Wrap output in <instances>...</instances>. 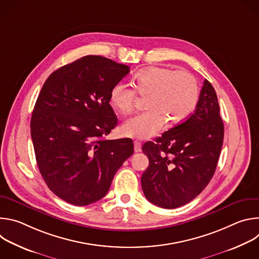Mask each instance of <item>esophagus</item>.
Listing matches in <instances>:
<instances>
[{
  "label": "esophagus",
  "instance_id": "obj_1",
  "mask_svg": "<svg viewBox=\"0 0 259 259\" xmlns=\"http://www.w3.org/2000/svg\"><path fill=\"white\" fill-rule=\"evenodd\" d=\"M134 152L135 153L141 152V144L138 141H134Z\"/></svg>",
  "mask_w": 259,
  "mask_h": 259
}]
</instances>
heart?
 <instances>
[{
    "instance_id": "obj_1",
    "label": "heart",
    "mask_w": 259,
    "mask_h": 259,
    "mask_svg": "<svg viewBox=\"0 0 259 259\" xmlns=\"http://www.w3.org/2000/svg\"><path fill=\"white\" fill-rule=\"evenodd\" d=\"M133 81L141 96H149L146 108L150 110L128 119L123 124L122 132L126 136L150 139L165 128L166 119L172 125L179 124L187 120L196 108L199 86L189 71L149 66L139 70ZM136 91L119 82L110 90V102L120 114L128 115L134 109Z\"/></svg>"
}]
</instances>
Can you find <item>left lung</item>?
<instances>
[{
	"label": "left lung",
	"mask_w": 259,
	"mask_h": 259,
	"mask_svg": "<svg viewBox=\"0 0 259 259\" xmlns=\"http://www.w3.org/2000/svg\"><path fill=\"white\" fill-rule=\"evenodd\" d=\"M224 133L217 95L205 80L195 113L155 142L143 144L142 152L150 161L141 176L145 198L165 209L194 200L215 172Z\"/></svg>",
	"instance_id": "1"
}]
</instances>
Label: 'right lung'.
Here are the masks:
<instances>
[{
    "instance_id": "obj_1",
    "label": "right lung",
    "mask_w": 259,
    "mask_h": 259,
    "mask_svg": "<svg viewBox=\"0 0 259 259\" xmlns=\"http://www.w3.org/2000/svg\"><path fill=\"white\" fill-rule=\"evenodd\" d=\"M129 71L88 55L53 71L41 89L30 120L35 160L50 191L69 204L102 199L133 155L132 139L104 138L118 124L110 90Z\"/></svg>"
}]
</instances>
